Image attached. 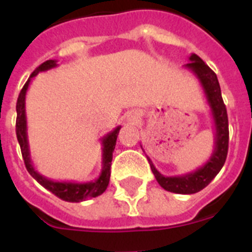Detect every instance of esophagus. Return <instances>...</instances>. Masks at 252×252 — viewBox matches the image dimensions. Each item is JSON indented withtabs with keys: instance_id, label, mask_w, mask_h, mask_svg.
Masks as SVG:
<instances>
[{
	"instance_id": "1",
	"label": "esophagus",
	"mask_w": 252,
	"mask_h": 252,
	"mask_svg": "<svg viewBox=\"0 0 252 252\" xmlns=\"http://www.w3.org/2000/svg\"><path fill=\"white\" fill-rule=\"evenodd\" d=\"M137 119H139V115H137V113L132 112L128 115V121H136Z\"/></svg>"
}]
</instances>
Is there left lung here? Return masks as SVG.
Masks as SVG:
<instances>
[{
  "instance_id": "8db88e82",
  "label": "left lung",
  "mask_w": 252,
  "mask_h": 252,
  "mask_svg": "<svg viewBox=\"0 0 252 252\" xmlns=\"http://www.w3.org/2000/svg\"><path fill=\"white\" fill-rule=\"evenodd\" d=\"M203 88L207 103L211 108L213 124H215V149L207 162L194 171L175 177L162 175L155 166L150 158H148L150 168L157 178L158 183L168 192L178 194H193L206 188L213 178L220 173L223 166L228 151V119H227L226 106L221 94V88L218 83L217 75L198 55L192 54L189 57V63L186 64Z\"/></svg>"
}]
</instances>
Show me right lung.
<instances>
[{"label": "right lung", "mask_w": 252, "mask_h": 252, "mask_svg": "<svg viewBox=\"0 0 252 252\" xmlns=\"http://www.w3.org/2000/svg\"><path fill=\"white\" fill-rule=\"evenodd\" d=\"M57 60H46L41 65L37 66L35 69L25 86L22 87L21 92L19 94L16 103V136L19 140L20 148H21L22 158L25 161V166L30 175L36 180L37 183H40L45 189L50 190L53 194L59 197L60 199H63L65 202H82L90 198H94L101 195L108 187L111 177V162H112V153L115 150L116 140H117V135L120 132L121 126H117L115 130L108 132L106 136L102 137V170L99 177L95 180H91V182H86V183H77V182H55V180L48 179L46 177L41 175L37 170H35L32 161L30 158V149H29V141H28V125H26V110H25V98L26 92L30 86L31 79L35 75L39 74L40 72H45L51 68H55Z\"/></svg>", "instance_id": "obj_1"}]
</instances>
